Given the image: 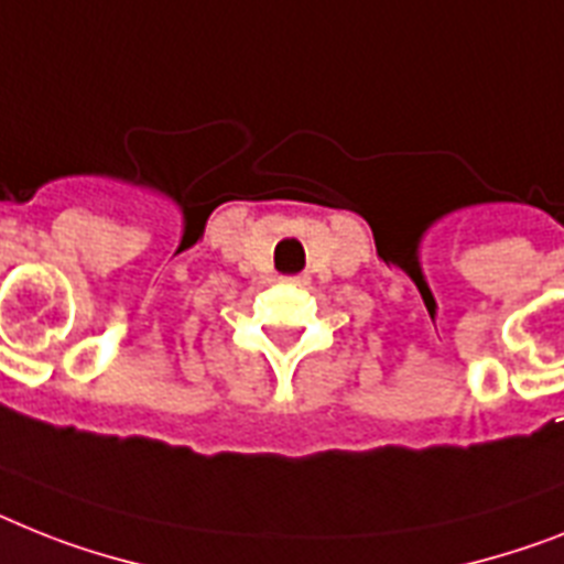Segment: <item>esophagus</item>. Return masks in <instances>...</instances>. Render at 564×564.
<instances>
[{"instance_id": "obj_1", "label": "esophagus", "mask_w": 564, "mask_h": 564, "mask_svg": "<svg viewBox=\"0 0 564 564\" xmlns=\"http://www.w3.org/2000/svg\"><path fill=\"white\" fill-rule=\"evenodd\" d=\"M282 282H285V285H305L308 279H305V276H282Z\"/></svg>"}]
</instances>
